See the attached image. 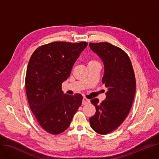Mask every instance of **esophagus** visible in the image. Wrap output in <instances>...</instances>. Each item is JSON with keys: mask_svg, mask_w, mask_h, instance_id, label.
Listing matches in <instances>:
<instances>
[{"mask_svg": "<svg viewBox=\"0 0 159 159\" xmlns=\"http://www.w3.org/2000/svg\"><path fill=\"white\" fill-rule=\"evenodd\" d=\"M89 102H90V99H87V98H84L83 99V105H85V104H86V103H89Z\"/></svg>", "mask_w": 159, "mask_h": 159, "instance_id": "obj_1", "label": "esophagus"}]
</instances>
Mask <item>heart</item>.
Returning a JSON list of instances; mask_svg holds the SVG:
<instances>
[{"label": "heart", "instance_id": "obj_1", "mask_svg": "<svg viewBox=\"0 0 159 159\" xmlns=\"http://www.w3.org/2000/svg\"><path fill=\"white\" fill-rule=\"evenodd\" d=\"M95 62H97L96 61H94V60H92V61H90V62H89V63H95Z\"/></svg>", "mask_w": 159, "mask_h": 159}]
</instances>
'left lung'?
<instances>
[{"label": "left lung", "mask_w": 159, "mask_h": 159, "mask_svg": "<svg viewBox=\"0 0 159 159\" xmlns=\"http://www.w3.org/2000/svg\"><path fill=\"white\" fill-rule=\"evenodd\" d=\"M90 49L101 58L104 66L102 83L108 91L102 103H91L96 109L90 118L91 128L99 134L114 131L130 112L136 92V79L131 61L125 52L108 43H90Z\"/></svg>", "instance_id": "left-lung-1"}]
</instances>
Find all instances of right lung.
Listing matches in <instances>:
<instances>
[{
    "label": "right lung",
    "instance_id": "right-lung-1",
    "mask_svg": "<svg viewBox=\"0 0 159 159\" xmlns=\"http://www.w3.org/2000/svg\"><path fill=\"white\" fill-rule=\"evenodd\" d=\"M87 45L51 43L39 47L29 60L25 76L28 102L39 125L50 134L67 130L82 104L83 96L63 93L61 84Z\"/></svg>",
    "mask_w": 159,
    "mask_h": 159
}]
</instances>
